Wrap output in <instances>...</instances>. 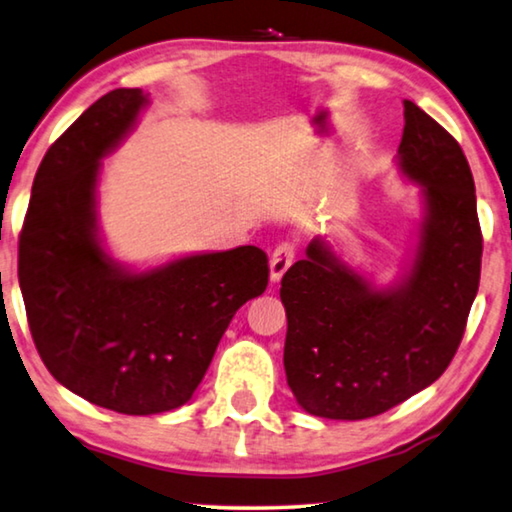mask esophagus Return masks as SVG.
<instances>
[{
    "mask_svg": "<svg viewBox=\"0 0 512 512\" xmlns=\"http://www.w3.org/2000/svg\"><path fill=\"white\" fill-rule=\"evenodd\" d=\"M294 253H296V246L292 241H282L280 246L273 250V255H271V280H280L282 276H285V271L294 262Z\"/></svg>",
    "mask_w": 512,
    "mask_h": 512,
    "instance_id": "obj_1",
    "label": "esophagus"
}]
</instances>
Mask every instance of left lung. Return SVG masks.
Masks as SVG:
<instances>
[{"mask_svg":"<svg viewBox=\"0 0 512 512\" xmlns=\"http://www.w3.org/2000/svg\"><path fill=\"white\" fill-rule=\"evenodd\" d=\"M398 154L427 207L404 285L372 289L322 239L280 282L287 384L312 416L384 414L444 375L467 329L483 257L469 163L455 137L411 101Z\"/></svg>","mask_w":512,"mask_h":512,"instance_id":"left-lung-1","label":"left lung"}]
</instances>
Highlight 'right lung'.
Segmentation results:
<instances>
[{
	"label": "right lung",
	"mask_w": 512,
	"mask_h": 512,
	"mask_svg": "<svg viewBox=\"0 0 512 512\" xmlns=\"http://www.w3.org/2000/svg\"><path fill=\"white\" fill-rule=\"evenodd\" d=\"M147 105L114 89L43 156L18 243L27 322L45 368L98 407L163 414L190 400L236 310L269 285L257 246L183 257L133 273L96 239L101 158Z\"/></svg>",
	"instance_id": "1"
}]
</instances>
